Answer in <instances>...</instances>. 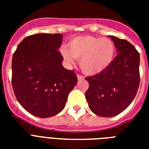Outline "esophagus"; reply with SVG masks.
<instances>
[{
	"label": "esophagus",
	"mask_w": 149,
	"mask_h": 149,
	"mask_svg": "<svg viewBox=\"0 0 149 149\" xmlns=\"http://www.w3.org/2000/svg\"><path fill=\"white\" fill-rule=\"evenodd\" d=\"M77 79H79V80H81V79H84V76H82V75H80V74H77Z\"/></svg>",
	"instance_id": "obj_1"
}]
</instances>
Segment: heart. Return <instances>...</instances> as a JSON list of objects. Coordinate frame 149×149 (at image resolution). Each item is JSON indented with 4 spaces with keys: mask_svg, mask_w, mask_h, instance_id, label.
Wrapping results in <instances>:
<instances>
[{
    "mask_svg": "<svg viewBox=\"0 0 149 149\" xmlns=\"http://www.w3.org/2000/svg\"><path fill=\"white\" fill-rule=\"evenodd\" d=\"M69 49L63 46L60 52L69 63L73 62V57L79 60L82 71L86 74H97L104 71L113 62L116 46L110 38L79 36L69 43Z\"/></svg>",
    "mask_w": 149,
    "mask_h": 149,
    "instance_id": "heart-1",
    "label": "heart"
}]
</instances>
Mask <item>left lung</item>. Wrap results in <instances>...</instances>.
<instances>
[{"label":"left lung","mask_w":149,"mask_h":149,"mask_svg":"<svg viewBox=\"0 0 149 149\" xmlns=\"http://www.w3.org/2000/svg\"><path fill=\"white\" fill-rule=\"evenodd\" d=\"M118 55L106 70L87 77L86 99L93 113L105 118L124 111L134 99L140 84V56L125 39L111 36Z\"/></svg>","instance_id":"1"}]
</instances>
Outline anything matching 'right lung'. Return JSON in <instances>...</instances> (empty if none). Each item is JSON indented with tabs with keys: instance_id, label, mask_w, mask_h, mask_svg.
Masks as SVG:
<instances>
[{
	"instance_id": "1",
	"label": "right lung",
	"mask_w": 149,
	"mask_h": 149,
	"mask_svg": "<svg viewBox=\"0 0 149 149\" xmlns=\"http://www.w3.org/2000/svg\"><path fill=\"white\" fill-rule=\"evenodd\" d=\"M62 38L58 33L27 36L13 54L11 84L16 99L38 118L63 111L77 83L74 71L62 65L63 57L58 50Z\"/></svg>"
}]
</instances>
